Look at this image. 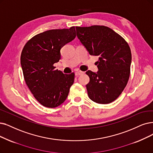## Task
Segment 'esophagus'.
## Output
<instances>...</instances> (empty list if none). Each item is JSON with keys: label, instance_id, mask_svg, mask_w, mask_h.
Returning <instances> with one entry per match:
<instances>
[{"label": "esophagus", "instance_id": "34e87169", "mask_svg": "<svg viewBox=\"0 0 153 153\" xmlns=\"http://www.w3.org/2000/svg\"><path fill=\"white\" fill-rule=\"evenodd\" d=\"M76 75H82L84 74V71H77L76 72Z\"/></svg>", "mask_w": 153, "mask_h": 153}]
</instances>
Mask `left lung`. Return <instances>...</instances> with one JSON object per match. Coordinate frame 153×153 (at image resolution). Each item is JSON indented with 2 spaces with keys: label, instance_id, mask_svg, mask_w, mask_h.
I'll return each instance as SVG.
<instances>
[{
  "label": "left lung",
  "instance_id": "left-lung-1",
  "mask_svg": "<svg viewBox=\"0 0 153 153\" xmlns=\"http://www.w3.org/2000/svg\"><path fill=\"white\" fill-rule=\"evenodd\" d=\"M77 37L90 55L98 56L97 73L88 70L87 90L90 99L98 103L112 102L123 92L130 75L132 60L127 42L104 26L76 27Z\"/></svg>",
  "mask_w": 153,
  "mask_h": 153
}]
</instances>
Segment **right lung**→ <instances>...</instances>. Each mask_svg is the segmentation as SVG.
<instances>
[{"mask_svg":"<svg viewBox=\"0 0 153 153\" xmlns=\"http://www.w3.org/2000/svg\"><path fill=\"white\" fill-rule=\"evenodd\" d=\"M75 37L74 26L48 30L28 41L22 51L21 65L26 83L35 99L46 107L63 103L74 82V73L64 74L53 65L61 59L62 48Z\"/></svg>","mask_w":153,"mask_h":153,"instance_id":"obj_1","label":"right lung"}]
</instances>
